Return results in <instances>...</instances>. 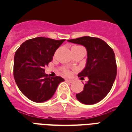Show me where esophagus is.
Instances as JSON below:
<instances>
[{
    "mask_svg": "<svg viewBox=\"0 0 132 132\" xmlns=\"http://www.w3.org/2000/svg\"><path fill=\"white\" fill-rule=\"evenodd\" d=\"M66 81L67 83H69V84H71V83L73 82V80L72 79H66Z\"/></svg>",
    "mask_w": 132,
    "mask_h": 132,
    "instance_id": "esophagus-1",
    "label": "esophagus"
}]
</instances>
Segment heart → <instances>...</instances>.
I'll use <instances>...</instances> for the list:
<instances>
[{
  "label": "heart",
  "mask_w": 132,
  "mask_h": 132,
  "mask_svg": "<svg viewBox=\"0 0 132 132\" xmlns=\"http://www.w3.org/2000/svg\"><path fill=\"white\" fill-rule=\"evenodd\" d=\"M77 47H80V46H72V48H77ZM64 72H65L66 75H70V72H69V71L67 70H64Z\"/></svg>",
  "instance_id": "obj_1"
}]
</instances>
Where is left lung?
<instances>
[{
    "label": "left lung",
    "instance_id": "1",
    "mask_svg": "<svg viewBox=\"0 0 132 132\" xmlns=\"http://www.w3.org/2000/svg\"><path fill=\"white\" fill-rule=\"evenodd\" d=\"M68 42L81 44L87 50L86 67L78 77L81 79L88 77L89 80L82 92L76 94L77 98L84 104H95L106 96L114 82L117 70L114 53L100 38L84 36Z\"/></svg>",
    "mask_w": 132,
    "mask_h": 132
}]
</instances>
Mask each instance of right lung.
Here are the masks:
<instances>
[{
	"instance_id": "1",
	"label": "right lung",
	"mask_w": 132,
	"mask_h": 132,
	"mask_svg": "<svg viewBox=\"0 0 132 132\" xmlns=\"http://www.w3.org/2000/svg\"><path fill=\"white\" fill-rule=\"evenodd\" d=\"M65 40H55L43 37L23 42L16 51L13 62V77L22 94L32 101L42 103L53 96L61 77H49L45 66L53 60L54 53Z\"/></svg>"
}]
</instances>
